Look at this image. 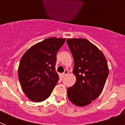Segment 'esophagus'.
<instances>
[{"instance_id": "esophagus-1", "label": "esophagus", "mask_w": 125, "mask_h": 125, "mask_svg": "<svg viewBox=\"0 0 125 125\" xmlns=\"http://www.w3.org/2000/svg\"><path fill=\"white\" fill-rule=\"evenodd\" d=\"M68 73H69V71L67 70V69H66V70L64 71V72L63 73H62V76H63V77H64V76H66V75L68 74Z\"/></svg>"}]
</instances>
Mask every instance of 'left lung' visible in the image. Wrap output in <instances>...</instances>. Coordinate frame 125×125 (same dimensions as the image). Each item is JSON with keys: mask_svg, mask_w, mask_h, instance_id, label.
<instances>
[{"mask_svg": "<svg viewBox=\"0 0 125 125\" xmlns=\"http://www.w3.org/2000/svg\"><path fill=\"white\" fill-rule=\"evenodd\" d=\"M74 59L76 81L68 88V97L73 104L84 106L96 100L103 89L109 74L102 52L85 39H68Z\"/></svg>", "mask_w": 125, "mask_h": 125, "instance_id": "8db88e82", "label": "left lung"}]
</instances>
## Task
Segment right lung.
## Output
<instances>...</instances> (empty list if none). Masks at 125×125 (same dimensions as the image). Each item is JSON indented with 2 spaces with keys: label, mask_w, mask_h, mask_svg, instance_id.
<instances>
[{
  "label": "right lung",
  "mask_w": 125,
  "mask_h": 125,
  "mask_svg": "<svg viewBox=\"0 0 125 125\" xmlns=\"http://www.w3.org/2000/svg\"><path fill=\"white\" fill-rule=\"evenodd\" d=\"M65 41L56 37L46 39L30 47L22 57L19 79L24 93L32 101L47 99L58 82L56 55Z\"/></svg>",
  "instance_id": "right-lung-1"
}]
</instances>
